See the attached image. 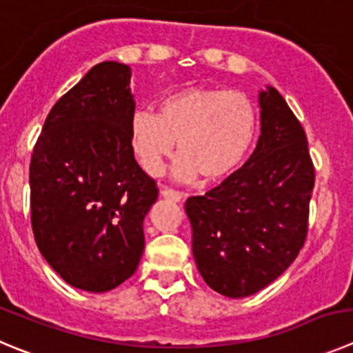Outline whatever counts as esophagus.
Instances as JSON below:
<instances>
[{
	"label": "esophagus",
	"mask_w": 353,
	"mask_h": 353,
	"mask_svg": "<svg viewBox=\"0 0 353 353\" xmlns=\"http://www.w3.org/2000/svg\"><path fill=\"white\" fill-rule=\"evenodd\" d=\"M160 195L163 196V199L172 200V202H181V200H183V193L176 192V190H170V188H161Z\"/></svg>",
	"instance_id": "esophagus-1"
}]
</instances>
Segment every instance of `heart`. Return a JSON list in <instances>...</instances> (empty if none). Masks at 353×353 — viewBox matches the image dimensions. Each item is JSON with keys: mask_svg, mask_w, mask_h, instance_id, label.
<instances>
[{"mask_svg": "<svg viewBox=\"0 0 353 353\" xmlns=\"http://www.w3.org/2000/svg\"><path fill=\"white\" fill-rule=\"evenodd\" d=\"M258 134V111L247 94L217 87H188L165 95L157 114L137 111L128 136L141 167L160 176L176 150L174 174L181 181L202 176L207 183L235 172Z\"/></svg>", "mask_w": 353, "mask_h": 353, "instance_id": "1", "label": "heart"}]
</instances>
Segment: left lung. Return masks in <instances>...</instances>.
Returning a JSON list of instances; mask_svg holds the SVG:
<instances>
[{"mask_svg": "<svg viewBox=\"0 0 353 353\" xmlns=\"http://www.w3.org/2000/svg\"><path fill=\"white\" fill-rule=\"evenodd\" d=\"M261 136L245 165L203 196H190L196 268L210 289L245 298L291 266L308 232L315 183L308 141L273 87L259 92Z\"/></svg>", "mask_w": 353, "mask_h": 353, "instance_id": "obj_1", "label": "left lung"}]
</instances>
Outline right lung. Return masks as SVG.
<instances>
[{
	"instance_id": "right-lung-1",
	"label": "right lung",
	"mask_w": 353,
	"mask_h": 353,
	"mask_svg": "<svg viewBox=\"0 0 353 353\" xmlns=\"http://www.w3.org/2000/svg\"><path fill=\"white\" fill-rule=\"evenodd\" d=\"M130 68L101 62L62 95L31 167V223L48 265L77 289L106 292L134 275L157 183L134 158Z\"/></svg>"
}]
</instances>
